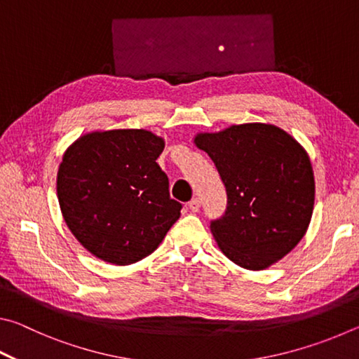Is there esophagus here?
<instances>
[{"instance_id":"34e87169","label":"esophagus","mask_w":359,"mask_h":359,"mask_svg":"<svg viewBox=\"0 0 359 359\" xmlns=\"http://www.w3.org/2000/svg\"><path fill=\"white\" fill-rule=\"evenodd\" d=\"M188 208H190L191 212H198L199 208H201V199L199 198H193L190 203H188Z\"/></svg>"}]
</instances>
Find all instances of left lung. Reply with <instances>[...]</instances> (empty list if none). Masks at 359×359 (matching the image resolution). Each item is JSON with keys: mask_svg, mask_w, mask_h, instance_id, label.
<instances>
[{"mask_svg": "<svg viewBox=\"0 0 359 359\" xmlns=\"http://www.w3.org/2000/svg\"><path fill=\"white\" fill-rule=\"evenodd\" d=\"M194 142L214 161L226 188V210L210 222L218 247L236 264L259 271L290 253L312 218L311 160L274 125H234Z\"/></svg>", "mask_w": 359, "mask_h": 359, "instance_id": "obj_1", "label": "left lung"}]
</instances>
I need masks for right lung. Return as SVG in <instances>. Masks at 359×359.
<instances>
[{"label": "right lung", "instance_id": "right-lung-1", "mask_svg": "<svg viewBox=\"0 0 359 359\" xmlns=\"http://www.w3.org/2000/svg\"><path fill=\"white\" fill-rule=\"evenodd\" d=\"M165 141L145 130L96 131L66 150L60 209L74 238L107 263L126 266L160 245L180 217L156 158Z\"/></svg>", "mask_w": 359, "mask_h": 359}]
</instances>
